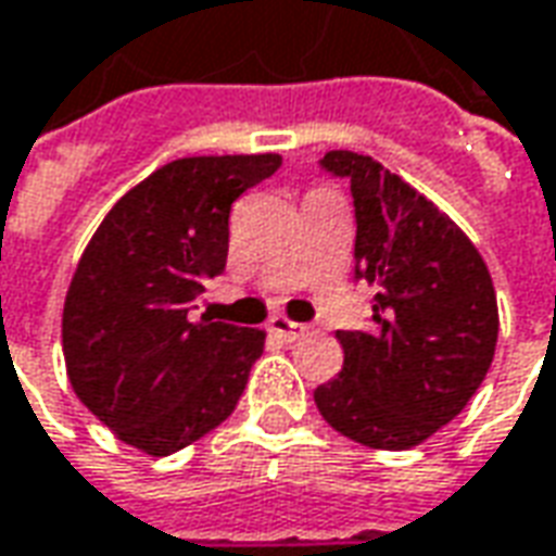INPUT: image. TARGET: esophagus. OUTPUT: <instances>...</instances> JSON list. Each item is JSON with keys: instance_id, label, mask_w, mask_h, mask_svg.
I'll use <instances>...</instances> for the list:
<instances>
[{"instance_id": "34e87169", "label": "esophagus", "mask_w": 556, "mask_h": 556, "mask_svg": "<svg viewBox=\"0 0 556 556\" xmlns=\"http://www.w3.org/2000/svg\"><path fill=\"white\" fill-rule=\"evenodd\" d=\"M267 331L274 333V337H279L282 343H294V340H301V337H304L306 328L286 316H274L270 318V325H267Z\"/></svg>"}]
</instances>
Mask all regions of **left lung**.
I'll use <instances>...</instances> for the list:
<instances>
[{"label":"left lung","mask_w":556,"mask_h":556,"mask_svg":"<svg viewBox=\"0 0 556 556\" xmlns=\"http://www.w3.org/2000/svg\"><path fill=\"white\" fill-rule=\"evenodd\" d=\"M321 168L355 198V277L376 286L370 331H337L343 370L313 391L349 440L403 452L469 403L491 370L496 291L472 240L397 174L352 150Z\"/></svg>","instance_id":"1"}]
</instances>
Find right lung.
I'll use <instances>...</instances> for the list:
<instances>
[{
	"label": "right lung",
	"instance_id": "add662e5",
	"mask_svg": "<svg viewBox=\"0 0 556 556\" xmlns=\"http://www.w3.org/2000/svg\"><path fill=\"white\" fill-rule=\"evenodd\" d=\"M282 165L189 156L153 170L104 216L62 306L72 388L126 445L165 457L235 413L265 331L192 318L228 258V216Z\"/></svg>",
	"mask_w": 556,
	"mask_h": 556
}]
</instances>
